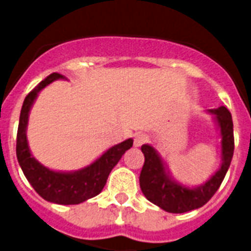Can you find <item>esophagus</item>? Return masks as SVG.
Segmentation results:
<instances>
[{"label":"esophagus","mask_w":251,"mask_h":251,"mask_svg":"<svg viewBox=\"0 0 251 251\" xmlns=\"http://www.w3.org/2000/svg\"><path fill=\"white\" fill-rule=\"evenodd\" d=\"M148 140H149V137L145 133H137L134 136V147H141L145 142H148Z\"/></svg>","instance_id":"obj_1"}]
</instances>
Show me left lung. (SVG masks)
Here are the masks:
<instances>
[{"mask_svg":"<svg viewBox=\"0 0 251 251\" xmlns=\"http://www.w3.org/2000/svg\"><path fill=\"white\" fill-rule=\"evenodd\" d=\"M211 113L216 115L218 124L221 126L223 163L219 171L205 184L198 188H185L172 183L165 174L161 158L158 157L156 151L149 145L141 147L145 163L140 175V187L142 194L153 204L172 214H181L204 205L219 189L234 154V130L231 113L225 106L211 110Z\"/></svg>","mask_w":251,"mask_h":251,"instance_id":"1","label":"left lung"}]
</instances>
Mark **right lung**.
<instances>
[{"label":"right lung","instance_id":"add662e5","mask_svg":"<svg viewBox=\"0 0 251 251\" xmlns=\"http://www.w3.org/2000/svg\"><path fill=\"white\" fill-rule=\"evenodd\" d=\"M60 77H63V75L53 72L44 80H41L25 97L20 114L19 129H17L16 153L25 177L43 199L56 204H79L84 200L97 196L103 189L111 169L120 161L122 154L133 147V140H126L115 147L110 148L107 152L102 154L90 167L74 174L53 172L43 167L40 163H37L30 156L28 142H26L25 129L28 124V114H29L30 106L41 88H44L47 84Z\"/></svg>","mask_w":251,"mask_h":251}]
</instances>
